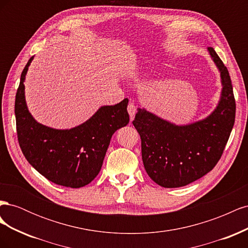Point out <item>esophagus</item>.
<instances>
[{"label": "esophagus", "mask_w": 248, "mask_h": 248, "mask_svg": "<svg viewBox=\"0 0 248 248\" xmlns=\"http://www.w3.org/2000/svg\"><path fill=\"white\" fill-rule=\"evenodd\" d=\"M127 110H128V114H129L131 120H133L134 115H136V112H137V107L134 106V104H133L132 102H130V103L128 104V107H127Z\"/></svg>", "instance_id": "34e87169"}]
</instances>
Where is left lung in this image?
<instances>
[{
	"instance_id": "left-lung-1",
	"label": "left lung",
	"mask_w": 248,
	"mask_h": 248,
	"mask_svg": "<svg viewBox=\"0 0 248 248\" xmlns=\"http://www.w3.org/2000/svg\"><path fill=\"white\" fill-rule=\"evenodd\" d=\"M209 55L220 72L221 93L207 118L176 125L146 108H138L132 124L141 140V158L155 183L175 188L205 176L218 162L235 123L236 103L227 67L212 47Z\"/></svg>"
}]
</instances>
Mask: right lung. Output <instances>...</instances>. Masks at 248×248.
<instances>
[{"label":"right lung","instance_id":"1","mask_svg":"<svg viewBox=\"0 0 248 248\" xmlns=\"http://www.w3.org/2000/svg\"><path fill=\"white\" fill-rule=\"evenodd\" d=\"M33 59L21 72L14 106L20 149L29 163L49 181L79 188L98 175L112 134L129 123L128 99L101 107L86 122L70 129L42 125L29 111L25 97L24 82Z\"/></svg>","mask_w":248,"mask_h":248}]
</instances>
